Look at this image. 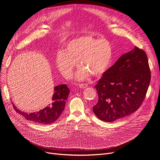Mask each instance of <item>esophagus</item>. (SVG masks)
I'll list each match as a JSON object with an SVG mask.
<instances>
[{
	"label": "esophagus",
	"instance_id": "obj_1",
	"mask_svg": "<svg viewBox=\"0 0 160 160\" xmlns=\"http://www.w3.org/2000/svg\"><path fill=\"white\" fill-rule=\"evenodd\" d=\"M79 87L81 88H87L88 87V85L85 84V83H82V84L79 85Z\"/></svg>",
	"mask_w": 160,
	"mask_h": 160
}]
</instances>
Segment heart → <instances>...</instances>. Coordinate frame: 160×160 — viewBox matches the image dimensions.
<instances>
[{"label":"heart","instance_id":"heart-1","mask_svg":"<svg viewBox=\"0 0 160 160\" xmlns=\"http://www.w3.org/2000/svg\"><path fill=\"white\" fill-rule=\"evenodd\" d=\"M112 58L111 46L107 40L86 35L68 42L64 52L58 53L56 62L62 76L70 78L79 61L82 68L76 73V79L83 81L90 74L96 77L102 75L109 68Z\"/></svg>","mask_w":160,"mask_h":160}]
</instances>
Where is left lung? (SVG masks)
I'll use <instances>...</instances> for the list:
<instances>
[{"label": "left lung", "mask_w": 160, "mask_h": 160, "mask_svg": "<svg viewBox=\"0 0 160 160\" xmlns=\"http://www.w3.org/2000/svg\"><path fill=\"white\" fill-rule=\"evenodd\" d=\"M151 81L146 52L135 46L106 71L96 85L98 102L93 111L101 120L125 117L141 106Z\"/></svg>", "instance_id": "obj_1"}]
</instances>
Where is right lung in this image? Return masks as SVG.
I'll return each mask as SVG.
<instances>
[{
    "label": "right lung",
    "mask_w": 160,
    "mask_h": 160,
    "mask_svg": "<svg viewBox=\"0 0 160 160\" xmlns=\"http://www.w3.org/2000/svg\"><path fill=\"white\" fill-rule=\"evenodd\" d=\"M70 90L66 85H59L54 87V93L50 104L43 109L35 112H21L13 104L14 110L23 116L27 120L38 124L48 125L56 122L63 111Z\"/></svg>",
    "instance_id": "right-lung-1"
}]
</instances>
